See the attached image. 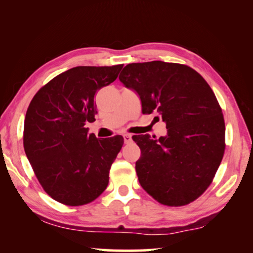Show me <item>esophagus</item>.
Masks as SVG:
<instances>
[{
	"instance_id": "1",
	"label": "esophagus",
	"mask_w": 253,
	"mask_h": 253,
	"mask_svg": "<svg viewBox=\"0 0 253 253\" xmlns=\"http://www.w3.org/2000/svg\"><path fill=\"white\" fill-rule=\"evenodd\" d=\"M123 139H124V142H126V143H130L132 141V136H131V134L126 133V134H123Z\"/></svg>"
}]
</instances>
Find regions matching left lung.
<instances>
[{"label": "left lung", "instance_id": "obj_1", "mask_svg": "<svg viewBox=\"0 0 253 253\" xmlns=\"http://www.w3.org/2000/svg\"><path fill=\"white\" fill-rule=\"evenodd\" d=\"M120 81L140 95L142 113H158L168 134L133 135L139 182L154 200L182 207L213 181L225 150L222 109L209 84L190 66L162 61L130 63ZM158 118V117H157Z\"/></svg>", "mask_w": 253, "mask_h": 253}]
</instances>
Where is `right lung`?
<instances>
[{
    "label": "right lung",
    "instance_id": "obj_1",
    "mask_svg": "<svg viewBox=\"0 0 253 253\" xmlns=\"http://www.w3.org/2000/svg\"><path fill=\"white\" fill-rule=\"evenodd\" d=\"M123 64L77 66L56 75L33 96L24 120L26 157L44 191L70 207L87 205L109 184L122 135L96 139L94 95L115 81Z\"/></svg>",
    "mask_w": 253,
    "mask_h": 253
}]
</instances>
